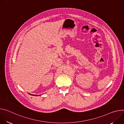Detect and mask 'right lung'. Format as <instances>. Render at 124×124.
Here are the masks:
<instances>
[{
    "label": "right lung",
    "instance_id": "add662e5",
    "mask_svg": "<svg viewBox=\"0 0 124 124\" xmlns=\"http://www.w3.org/2000/svg\"><path fill=\"white\" fill-rule=\"evenodd\" d=\"M30 95H33V96H39L40 95H36V94H31V93H29Z\"/></svg>",
    "mask_w": 124,
    "mask_h": 124
}]
</instances>
